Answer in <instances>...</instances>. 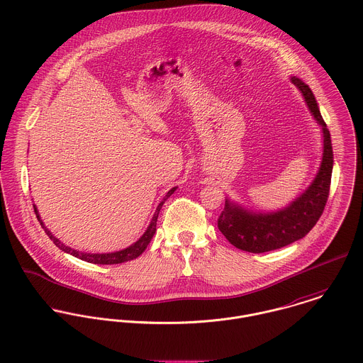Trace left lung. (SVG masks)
Returning a JSON list of instances; mask_svg holds the SVG:
<instances>
[{"mask_svg":"<svg viewBox=\"0 0 363 363\" xmlns=\"http://www.w3.org/2000/svg\"><path fill=\"white\" fill-rule=\"evenodd\" d=\"M291 81L301 91L311 116L321 127L323 157L311 186L285 208L255 212L226 199L218 228L230 245L249 253L277 250L305 238L321 216L328 199L334 163L330 131L309 85L296 77H291Z\"/></svg>","mask_w":363,"mask_h":363,"instance_id":"obj_1","label":"left lung"}]
</instances>
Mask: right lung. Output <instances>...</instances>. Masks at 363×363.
Masks as SVG:
<instances>
[{
	"label": "right lung",
	"mask_w": 363,
	"mask_h": 363,
	"mask_svg": "<svg viewBox=\"0 0 363 363\" xmlns=\"http://www.w3.org/2000/svg\"><path fill=\"white\" fill-rule=\"evenodd\" d=\"M176 189H177V187L170 189V190L166 193V196L163 197V200L159 203V206L156 207L155 213H154V216H152V219H151V223L148 225V228H147V230L144 232V235H143L135 243H133L131 246H128L127 249H123V250L114 252V253H101V255H99V253H84V252H79V250H75V249H71V247L65 246L62 242H60V240L52 235V232L45 226L43 220L40 219V215H39V211H38L36 206H33V208H35V213H36V216H38V220L40 222V225H42V228L45 229L46 235L52 239V243H54L60 250H62L64 253H68V255H71V256H74V257H77V259H84V261H86V262H92V264H107V265H108V264H120V262H125V261H130V259H137L138 256H141V255L144 253V250L147 249V246L150 245L151 239H152L154 235H155L156 220H157L159 211H160V208L163 206V203L176 191Z\"/></svg>",
	"instance_id": "1"
}]
</instances>
